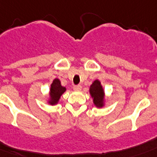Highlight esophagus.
<instances>
[{
	"instance_id": "34e87169",
	"label": "esophagus",
	"mask_w": 157,
	"mask_h": 157,
	"mask_svg": "<svg viewBox=\"0 0 157 157\" xmlns=\"http://www.w3.org/2000/svg\"><path fill=\"white\" fill-rule=\"evenodd\" d=\"M81 88H82V86L81 85H75L74 86V89L75 90H77V91H78V90H81Z\"/></svg>"
}]
</instances>
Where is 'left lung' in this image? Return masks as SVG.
I'll return each instance as SVG.
<instances>
[{
	"label": "left lung",
	"instance_id": "1",
	"mask_svg": "<svg viewBox=\"0 0 157 157\" xmlns=\"http://www.w3.org/2000/svg\"><path fill=\"white\" fill-rule=\"evenodd\" d=\"M90 94L93 98L94 105L98 108H101L104 105V98H105V92L99 80H95L90 86Z\"/></svg>",
	"mask_w": 157,
	"mask_h": 157
}]
</instances>
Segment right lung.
Wrapping results in <instances>:
<instances>
[{"instance_id": "right-lung-1", "label": "right lung", "mask_w": 157, "mask_h": 157, "mask_svg": "<svg viewBox=\"0 0 157 157\" xmlns=\"http://www.w3.org/2000/svg\"><path fill=\"white\" fill-rule=\"evenodd\" d=\"M66 91V88L65 87L61 86L60 81L58 78H55L53 82L51 84V88H50V98L48 101V103L50 105H56L59 101V98L64 92Z\"/></svg>"}]
</instances>
